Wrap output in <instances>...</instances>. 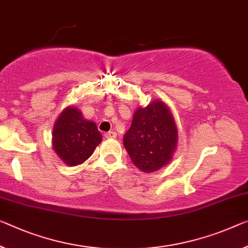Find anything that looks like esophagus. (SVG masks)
Instances as JSON below:
<instances>
[{
	"mask_svg": "<svg viewBox=\"0 0 248 248\" xmlns=\"http://www.w3.org/2000/svg\"><path fill=\"white\" fill-rule=\"evenodd\" d=\"M106 139H115L116 137V133L115 132H113V131H111V132H108V133H105V135H104Z\"/></svg>",
	"mask_w": 248,
	"mask_h": 248,
	"instance_id": "obj_1",
	"label": "esophagus"
}]
</instances>
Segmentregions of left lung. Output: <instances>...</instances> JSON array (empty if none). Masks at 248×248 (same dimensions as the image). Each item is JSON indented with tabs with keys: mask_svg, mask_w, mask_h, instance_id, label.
<instances>
[{
	"mask_svg": "<svg viewBox=\"0 0 248 248\" xmlns=\"http://www.w3.org/2000/svg\"><path fill=\"white\" fill-rule=\"evenodd\" d=\"M123 142L142 172H155L169 164L177 146V127L165 103L156 100L137 108Z\"/></svg>",
	"mask_w": 248,
	"mask_h": 248,
	"instance_id": "obj_1",
	"label": "left lung"
}]
</instances>
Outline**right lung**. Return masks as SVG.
Instances as JSON below:
<instances>
[{
    "mask_svg": "<svg viewBox=\"0 0 248 248\" xmlns=\"http://www.w3.org/2000/svg\"><path fill=\"white\" fill-rule=\"evenodd\" d=\"M101 142L96 124L85 120L74 106L64 109L53 127V148L68 166L86 161Z\"/></svg>",
    "mask_w": 248,
    "mask_h": 248,
    "instance_id": "right-lung-1",
    "label": "right lung"
}]
</instances>
